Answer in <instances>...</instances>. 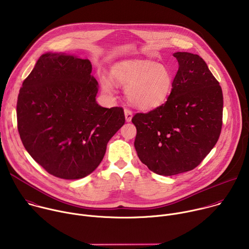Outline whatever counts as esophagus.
Returning a JSON list of instances; mask_svg holds the SVG:
<instances>
[{"label":"esophagus","mask_w":249,"mask_h":249,"mask_svg":"<svg viewBox=\"0 0 249 249\" xmlns=\"http://www.w3.org/2000/svg\"><path fill=\"white\" fill-rule=\"evenodd\" d=\"M124 114H125L126 122H130V121L132 120V117H133V112H132L130 109L126 108V109L124 110Z\"/></svg>","instance_id":"esophagus-1"}]
</instances>
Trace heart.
<instances>
[{
	"label": "heart",
	"instance_id": "b5f03b06",
	"mask_svg": "<svg viewBox=\"0 0 249 249\" xmlns=\"http://www.w3.org/2000/svg\"><path fill=\"white\" fill-rule=\"evenodd\" d=\"M110 74L115 84L126 87L129 102L142 110H152L163 104L173 86L170 69L151 60L120 62L113 66ZM99 82L104 92L113 91V82L109 78L100 76Z\"/></svg>",
	"mask_w": 249,
	"mask_h": 249
}]
</instances>
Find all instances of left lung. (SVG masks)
<instances>
[{"instance_id":"8db88e82","label":"left lung","mask_w":249,"mask_h":249,"mask_svg":"<svg viewBox=\"0 0 249 249\" xmlns=\"http://www.w3.org/2000/svg\"><path fill=\"white\" fill-rule=\"evenodd\" d=\"M178 71L162 105L132 118L135 149L153 172L171 176L192 170L219 140L223 124V91L197 54L176 52Z\"/></svg>"}]
</instances>
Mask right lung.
Returning a JSON list of instances; mask_svg holds the SVG:
<instances>
[{
  "label": "right lung",
  "instance_id": "1",
  "mask_svg": "<svg viewBox=\"0 0 249 249\" xmlns=\"http://www.w3.org/2000/svg\"><path fill=\"white\" fill-rule=\"evenodd\" d=\"M88 59L40 56L19 89L17 117L22 144L47 172L80 179L101 162L108 141L124 125L122 107L96 102L98 84Z\"/></svg>",
  "mask_w": 249,
  "mask_h": 249
}]
</instances>
